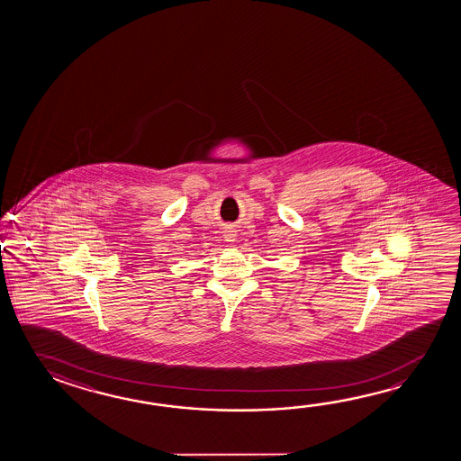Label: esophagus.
<instances>
[{"label": "esophagus", "instance_id": "34e87169", "mask_svg": "<svg viewBox=\"0 0 461 461\" xmlns=\"http://www.w3.org/2000/svg\"><path fill=\"white\" fill-rule=\"evenodd\" d=\"M227 241H233V234H230V236H227Z\"/></svg>", "mask_w": 461, "mask_h": 461}]
</instances>
